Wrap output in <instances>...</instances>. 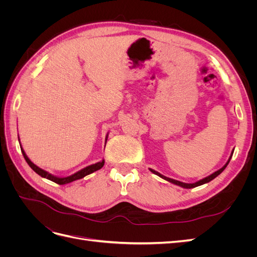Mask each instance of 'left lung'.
<instances>
[{"label": "left lung", "mask_w": 257, "mask_h": 257, "mask_svg": "<svg viewBox=\"0 0 257 257\" xmlns=\"http://www.w3.org/2000/svg\"><path fill=\"white\" fill-rule=\"evenodd\" d=\"M232 153H234V149H232V151H231V153H230V157L228 158L227 162L225 163V165H224L222 168H220L219 170H216V172H214L213 174H211V175L206 177V178H204V179H200V180H198V181H196V182H194V183H185V182L178 181V180H175V179L168 178V177H166V176H164V175L160 174L159 172H157V170H154V169H152V168H149V169H150L151 173H153L154 175H157V176L161 177L162 179H164V180H166V181H168V182H170V183L176 184V185H178V186H181V188H183V189H192V188H196V186H199V185H203V184H205V183H208V182H210L211 180H213L214 178H216L217 176H219V175L223 172V170H224L225 168H226V166L228 165V163H229V161H230V159H231V157H232Z\"/></svg>", "instance_id": "1"}]
</instances>
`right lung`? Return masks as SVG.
Listing matches in <instances>:
<instances>
[{
    "label": "right lung",
    "mask_w": 257,
    "mask_h": 257,
    "mask_svg": "<svg viewBox=\"0 0 257 257\" xmlns=\"http://www.w3.org/2000/svg\"><path fill=\"white\" fill-rule=\"evenodd\" d=\"M107 139H108V133H107L106 138H105V146H106V143H107ZM18 141H19V144H20V138H19V136H18ZM20 148H21L22 155H23V157H25V160L27 161V163L29 164V166H30L31 168H32L37 175H40L41 177L46 178V179H48V180L53 181V182H56V183L61 184V185L67 184V183H71V182L76 181V180H79V179H82L83 177L88 176V175H90V174H92V173L96 172V170L100 169V168H102V167L104 166V164H105V161H104V160H102V161H99V162L95 163V164L89 165V166H87V167H84V168H82V169L78 170V172H76L75 174H73V175H71V176L59 177V176H54V175H52V174L48 173L47 170L42 169L41 167H38L37 165H35L34 163L28 158V155L26 154L25 150H23V148H22L21 144H20Z\"/></svg>",
    "instance_id": "add662e5"
}]
</instances>
